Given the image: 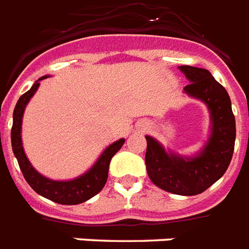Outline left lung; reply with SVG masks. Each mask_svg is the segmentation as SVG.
Instances as JSON below:
<instances>
[{"instance_id":"8db88e82","label":"left lung","mask_w":249,"mask_h":249,"mask_svg":"<svg viewBox=\"0 0 249 249\" xmlns=\"http://www.w3.org/2000/svg\"><path fill=\"white\" fill-rule=\"evenodd\" d=\"M189 85L185 93L203 101L210 110L211 134L198 154L184 157L166 152L154 137L145 136L146 171L153 184L178 196H196L213 185L228 170L235 144V118L226 90L203 68L178 67Z\"/></svg>"}]
</instances>
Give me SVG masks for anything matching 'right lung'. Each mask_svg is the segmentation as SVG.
<instances>
[{"mask_svg": "<svg viewBox=\"0 0 249 249\" xmlns=\"http://www.w3.org/2000/svg\"><path fill=\"white\" fill-rule=\"evenodd\" d=\"M49 75H43L38 81H36L35 85L31 87V90L27 91L18 100L13 114V128H11V146H13L14 156L17 157L19 167L23 172L24 178L31 185V188L39 196H45L47 199L53 200L55 203L67 204V206H74L86 202L97 193L101 192L104 188L105 182L108 180L109 164L113 156L122 148L124 144V139H119L118 141L109 145L105 149L103 154L99 157L95 164L90 170L77 178L69 181H56L50 180L39 174L35 167L32 166L29 159L24 153L23 142H21V123H23V114L25 107L31 100L39 87V81L47 78Z\"/></svg>", "mask_w": 249, "mask_h": 249, "instance_id": "1", "label": "right lung"}]
</instances>
